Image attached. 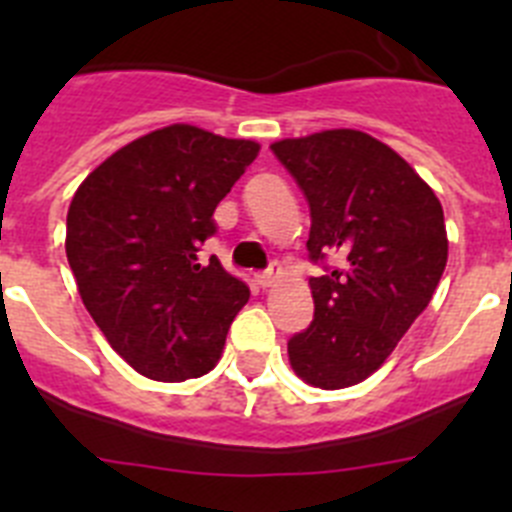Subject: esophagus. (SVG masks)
<instances>
[{"label": "esophagus", "mask_w": 512, "mask_h": 512, "mask_svg": "<svg viewBox=\"0 0 512 512\" xmlns=\"http://www.w3.org/2000/svg\"><path fill=\"white\" fill-rule=\"evenodd\" d=\"M279 277H282V266H279L277 261H274V264H271L269 269L261 271V274H259V284H261V287H274V284L279 282Z\"/></svg>", "instance_id": "obj_1"}]
</instances>
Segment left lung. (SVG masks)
I'll return each instance as SVG.
<instances>
[{
    "label": "left lung",
    "mask_w": 512,
    "mask_h": 512,
    "mask_svg": "<svg viewBox=\"0 0 512 512\" xmlns=\"http://www.w3.org/2000/svg\"><path fill=\"white\" fill-rule=\"evenodd\" d=\"M310 205L315 318L287 343L289 364L320 390L364 382L428 307L446 269L443 207L413 166L361 130H323L271 146Z\"/></svg>",
    "instance_id": "left-lung-1"
}]
</instances>
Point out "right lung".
Returning <instances> with one entry per match:
<instances>
[{
  "mask_svg": "<svg viewBox=\"0 0 512 512\" xmlns=\"http://www.w3.org/2000/svg\"><path fill=\"white\" fill-rule=\"evenodd\" d=\"M259 156L253 140L169 125L112 153L81 182L66 256L84 307L122 359L156 382L202 377L251 292L212 256V212Z\"/></svg>",
  "mask_w": 512,
  "mask_h": 512,
  "instance_id": "obj_1",
  "label": "right lung"
}]
</instances>
